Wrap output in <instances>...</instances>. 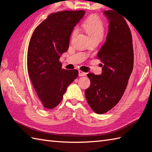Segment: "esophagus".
Here are the masks:
<instances>
[{"label":"esophagus","mask_w":152,"mask_h":152,"mask_svg":"<svg viewBox=\"0 0 152 152\" xmlns=\"http://www.w3.org/2000/svg\"><path fill=\"white\" fill-rule=\"evenodd\" d=\"M87 75L86 73H84V72L81 71H79V75L80 77H83V76H86Z\"/></svg>","instance_id":"34e87169"}]
</instances>
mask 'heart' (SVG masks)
I'll list each match as a JSON object with an SVG mask.
<instances>
[{"mask_svg": "<svg viewBox=\"0 0 152 152\" xmlns=\"http://www.w3.org/2000/svg\"><path fill=\"white\" fill-rule=\"evenodd\" d=\"M82 27L89 36L91 39L102 40L105 33V25L102 19L97 15H92L85 20ZM77 32V28L73 30V34Z\"/></svg>", "mask_w": 152, "mask_h": 152, "instance_id": "1", "label": "heart"}]
</instances>
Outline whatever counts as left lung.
Here are the masks:
<instances>
[{
  "mask_svg": "<svg viewBox=\"0 0 152 152\" xmlns=\"http://www.w3.org/2000/svg\"><path fill=\"white\" fill-rule=\"evenodd\" d=\"M103 14L109 20L105 43L97 53L102 73H89L91 85L85 91L87 102L92 110L103 114L118 104L126 90L134 67L132 37L124 17L114 10Z\"/></svg>",
  "mask_w": 152,
  "mask_h": 152,
  "instance_id": "obj_1",
  "label": "left lung"
}]
</instances>
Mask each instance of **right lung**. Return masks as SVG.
<instances>
[{"label": "right lung", "instance_id": "1", "mask_svg": "<svg viewBox=\"0 0 152 152\" xmlns=\"http://www.w3.org/2000/svg\"><path fill=\"white\" fill-rule=\"evenodd\" d=\"M84 10L50 14L34 29L27 52V70L42 105L53 109L59 104L68 86L78 76L77 69H62L59 58L67 51L74 26Z\"/></svg>", "mask_w": 152, "mask_h": 152}]
</instances>
